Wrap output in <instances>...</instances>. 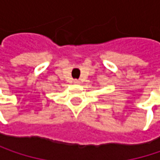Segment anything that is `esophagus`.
<instances>
[{"label": "esophagus", "mask_w": 160, "mask_h": 160, "mask_svg": "<svg viewBox=\"0 0 160 160\" xmlns=\"http://www.w3.org/2000/svg\"><path fill=\"white\" fill-rule=\"evenodd\" d=\"M73 82H74L75 84H80V81L79 80H73Z\"/></svg>", "instance_id": "esophagus-1"}]
</instances>
